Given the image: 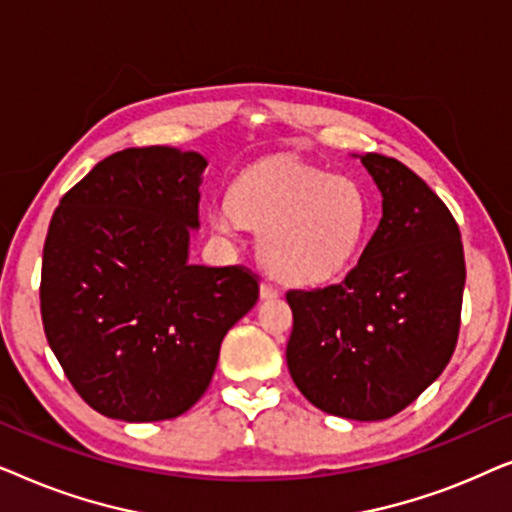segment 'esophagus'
Masks as SVG:
<instances>
[{
  "label": "esophagus",
  "mask_w": 512,
  "mask_h": 512,
  "mask_svg": "<svg viewBox=\"0 0 512 512\" xmlns=\"http://www.w3.org/2000/svg\"><path fill=\"white\" fill-rule=\"evenodd\" d=\"M261 298H263V300H275V298H279V291H277L272 284L263 282V284H261Z\"/></svg>",
  "instance_id": "esophagus-1"
}]
</instances>
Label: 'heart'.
Returning <instances> with one entry per match:
<instances>
[{
  "mask_svg": "<svg viewBox=\"0 0 512 512\" xmlns=\"http://www.w3.org/2000/svg\"><path fill=\"white\" fill-rule=\"evenodd\" d=\"M223 237L242 226L258 233V258L282 284L319 286L345 272L366 240L370 200L345 174L303 163H270L242 172L228 205L209 216Z\"/></svg>",
  "mask_w": 512,
  "mask_h": 512,
  "instance_id": "1",
  "label": "heart"
}]
</instances>
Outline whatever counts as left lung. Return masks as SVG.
I'll return each instance as SVG.
<instances>
[{"instance_id": "1", "label": "left lung", "mask_w": 512, "mask_h": 512, "mask_svg": "<svg viewBox=\"0 0 512 512\" xmlns=\"http://www.w3.org/2000/svg\"><path fill=\"white\" fill-rule=\"evenodd\" d=\"M361 163L382 193L380 226L345 282L289 291V373L328 415L380 422L436 382L459 338L466 263L445 202L396 158Z\"/></svg>"}]
</instances>
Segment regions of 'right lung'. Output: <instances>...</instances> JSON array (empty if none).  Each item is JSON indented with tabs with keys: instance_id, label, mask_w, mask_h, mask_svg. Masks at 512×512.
<instances>
[{
	"instance_id": "right-lung-1",
	"label": "right lung",
	"mask_w": 512,
	"mask_h": 512,
	"mask_svg": "<svg viewBox=\"0 0 512 512\" xmlns=\"http://www.w3.org/2000/svg\"><path fill=\"white\" fill-rule=\"evenodd\" d=\"M207 160L125 149L62 195L41 263V319L67 380L123 422L184 415L212 382L226 333L258 300L242 265L188 263Z\"/></svg>"
}]
</instances>
